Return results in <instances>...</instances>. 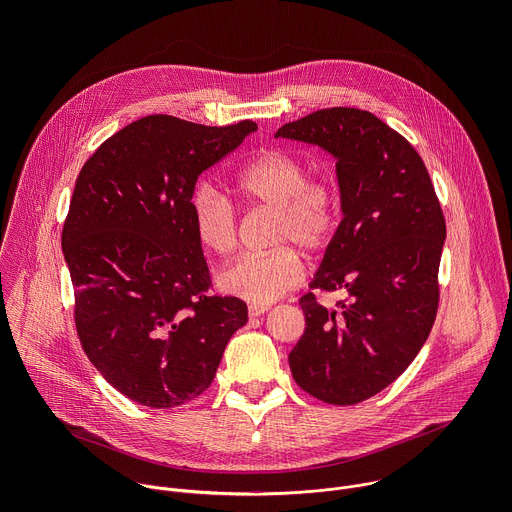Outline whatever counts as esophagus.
<instances>
[{
	"label": "esophagus",
	"instance_id": "1",
	"mask_svg": "<svg viewBox=\"0 0 512 512\" xmlns=\"http://www.w3.org/2000/svg\"><path fill=\"white\" fill-rule=\"evenodd\" d=\"M265 312H269V306H249V316L251 318H257V316H261Z\"/></svg>",
	"mask_w": 512,
	"mask_h": 512
}]
</instances>
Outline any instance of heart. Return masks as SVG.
I'll list each match as a JSON object with an SVG mask.
<instances>
[{"label":"heart","mask_w":512,"mask_h":512,"mask_svg":"<svg viewBox=\"0 0 512 512\" xmlns=\"http://www.w3.org/2000/svg\"><path fill=\"white\" fill-rule=\"evenodd\" d=\"M237 194L259 206L277 208L273 245H300L306 253L322 251L338 221V192L330 178L308 176L306 162L281 148L253 156L235 176ZM196 239L216 255L237 247L239 227L231 202L214 188L202 186L190 200ZM304 265L291 247L263 255H243L218 273L225 294L253 306H267L302 279Z\"/></svg>","instance_id":"obj_1"}]
</instances>
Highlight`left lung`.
Wrapping results in <instances>:
<instances>
[{
    "label": "left lung",
    "mask_w": 512,
    "mask_h": 512,
    "mask_svg": "<svg viewBox=\"0 0 512 512\" xmlns=\"http://www.w3.org/2000/svg\"><path fill=\"white\" fill-rule=\"evenodd\" d=\"M275 137L336 160L342 221L310 283L344 289L334 310L306 294V330L289 352L296 383L332 405L389 387L425 344L440 302L446 221L413 145L369 111L332 107L285 123Z\"/></svg>",
    "instance_id": "8db88e82"
}]
</instances>
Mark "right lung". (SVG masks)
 Here are the masks:
<instances>
[{
    "label": "right lung",
    "mask_w": 512,
    "mask_h": 512,
    "mask_svg": "<svg viewBox=\"0 0 512 512\" xmlns=\"http://www.w3.org/2000/svg\"><path fill=\"white\" fill-rule=\"evenodd\" d=\"M257 131L141 117L83 166L62 229L85 354L127 399L168 409L204 393L247 304L210 296L192 227L198 176Z\"/></svg>",
    "instance_id": "add662e5"
}]
</instances>
